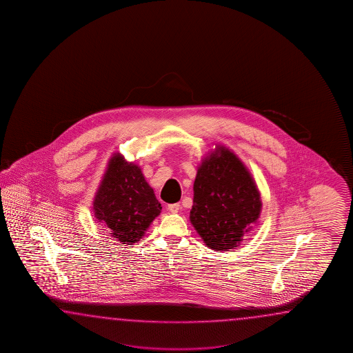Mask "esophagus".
<instances>
[{
    "label": "esophagus",
    "instance_id": "34e87169",
    "mask_svg": "<svg viewBox=\"0 0 353 353\" xmlns=\"http://www.w3.org/2000/svg\"><path fill=\"white\" fill-rule=\"evenodd\" d=\"M179 203H174V204H169V205H168V210H169L170 213H178V212H179Z\"/></svg>",
    "mask_w": 353,
    "mask_h": 353
}]
</instances>
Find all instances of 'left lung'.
<instances>
[{
	"instance_id": "1",
	"label": "left lung",
	"mask_w": 353,
	"mask_h": 353,
	"mask_svg": "<svg viewBox=\"0 0 353 353\" xmlns=\"http://www.w3.org/2000/svg\"><path fill=\"white\" fill-rule=\"evenodd\" d=\"M190 223L207 248L228 251L259 223L261 194L248 166L222 143L203 157L193 185Z\"/></svg>"
}]
</instances>
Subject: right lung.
<instances>
[{"label":"right lung","instance_id":"right-lung-1","mask_svg":"<svg viewBox=\"0 0 353 353\" xmlns=\"http://www.w3.org/2000/svg\"><path fill=\"white\" fill-rule=\"evenodd\" d=\"M92 208L97 222L125 245L141 240L161 213V204L141 168L128 161L121 152H114L108 159Z\"/></svg>","mask_w":353,"mask_h":353}]
</instances>
